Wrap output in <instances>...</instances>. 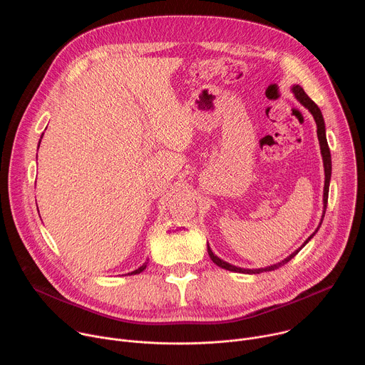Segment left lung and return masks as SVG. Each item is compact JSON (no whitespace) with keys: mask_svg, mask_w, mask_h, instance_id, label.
I'll use <instances>...</instances> for the list:
<instances>
[{"mask_svg":"<svg viewBox=\"0 0 365 365\" xmlns=\"http://www.w3.org/2000/svg\"><path fill=\"white\" fill-rule=\"evenodd\" d=\"M292 91H293V93H294V96H296V99L302 103V106L304 107V108H307L309 111H310V114L314 115V118H315V123H317V128H318V140H319V145H321V153H322V159H324V168H325V186H324V215H322V220H321V222H319V227H321V224H322V221H324V217H325V211H327V203H328V193H329V182H331V172H332V163H331V151H329V145H328V141H327V134H325V121H324V117H322V113H321V110L318 108V106L317 103L312 101L307 95H306V92L303 91V88L302 86H299V85H294L293 88H292ZM319 227L317 228V231L312 234L306 241H304V244L300 247V248H297L294 252H292L287 258H284L283 262H280V263H277V264H273V266H269V267H264V269H254V270H250V269H241V267H237V266H232V264H230V263H227V262H224V259H221L220 257H217L214 252H212V250H211V247H210V244H207V254H210V257H211V259L212 262L217 264V266H220V267H222V269H225V270H230V272H235V273H247V274H258V273H263V272H272V270H276V269H279V267H282V266H284L286 263H289L290 259L310 241V238L314 237L317 232H318V230H319Z\"/></svg>","mask_w":365,"mask_h":365,"instance_id":"8db88e82","label":"left lung"}]
</instances>
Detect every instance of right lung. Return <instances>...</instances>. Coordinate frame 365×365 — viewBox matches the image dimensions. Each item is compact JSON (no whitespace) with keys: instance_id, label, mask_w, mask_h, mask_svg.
<instances>
[{"instance_id":"obj_1","label":"right lung","mask_w":365,"mask_h":365,"mask_svg":"<svg viewBox=\"0 0 365 365\" xmlns=\"http://www.w3.org/2000/svg\"><path fill=\"white\" fill-rule=\"evenodd\" d=\"M38 144H40V143H38ZM145 267H147V263H144L141 267H138L137 270H134V272H131V273H128V274H138V273H141Z\"/></svg>"}]
</instances>
